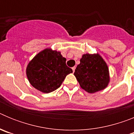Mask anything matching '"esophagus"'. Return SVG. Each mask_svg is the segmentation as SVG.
Instances as JSON below:
<instances>
[{
	"label": "esophagus",
	"mask_w": 134,
	"mask_h": 134,
	"mask_svg": "<svg viewBox=\"0 0 134 134\" xmlns=\"http://www.w3.org/2000/svg\"><path fill=\"white\" fill-rule=\"evenodd\" d=\"M72 69L73 72H74V71H75V69H76V67H75V66H74V67H72Z\"/></svg>",
	"instance_id": "1"
}]
</instances>
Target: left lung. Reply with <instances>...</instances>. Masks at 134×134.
Wrapping results in <instances>:
<instances>
[{
    "mask_svg": "<svg viewBox=\"0 0 134 134\" xmlns=\"http://www.w3.org/2000/svg\"><path fill=\"white\" fill-rule=\"evenodd\" d=\"M74 74L80 87L89 93L105 89L110 81L107 63L99 54H85Z\"/></svg>",
    "mask_w": 134,
    "mask_h": 134,
    "instance_id": "1",
    "label": "left lung"
}]
</instances>
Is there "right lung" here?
Returning <instances> with one entry per match:
<instances>
[{
    "mask_svg": "<svg viewBox=\"0 0 134 134\" xmlns=\"http://www.w3.org/2000/svg\"><path fill=\"white\" fill-rule=\"evenodd\" d=\"M66 59L60 52L46 48L29 62L26 74L31 85L43 93H49L61 86L72 70L66 64Z\"/></svg>",
    "mask_w": 134,
    "mask_h": 134,
    "instance_id": "add662e5",
    "label": "right lung"
}]
</instances>
